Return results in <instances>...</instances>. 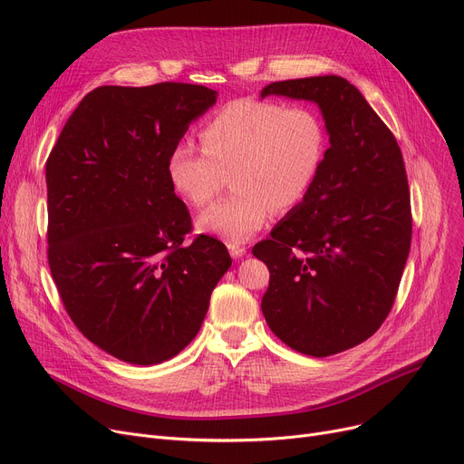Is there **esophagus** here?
Segmentation results:
<instances>
[{
  "label": "esophagus",
  "instance_id": "34e87169",
  "mask_svg": "<svg viewBox=\"0 0 464 464\" xmlns=\"http://www.w3.org/2000/svg\"><path fill=\"white\" fill-rule=\"evenodd\" d=\"M227 250H229L231 257H235V259H238V257L246 254V246L240 245V242H227Z\"/></svg>",
  "mask_w": 464,
  "mask_h": 464
}]
</instances>
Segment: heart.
<instances>
[{"label": "heart", "mask_w": 464, "mask_h": 464, "mask_svg": "<svg viewBox=\"0 0 464 464\" xmlns=\"http://www.w3.org/2000/svg\"><path fill=\"white\" fill-rule=\"evenodd\" d=\"M203 146L175 142L167 156L170 188L201 208L226 188L235 193L198 218V229L229 242L257 233L275 212L304 201L318 179L327 130L310 107L240 97L219 107L203 126Z\"/></svg>", "instance_id": "1"}]
</instances>
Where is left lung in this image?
Returning <instances> with one entry per match:
<instances>
[{"label":"left lung","mask_w":464,"mask_h":464,"mask_svg":"<svg viewBox=\"0 0 464 464\" xmlns=\"http://www.w3.org/2000/svg\"><path fill=\"white\" fill-rule=\"evenodd\" d=\"M320 105L331 146L301 205L252 254L269 266L261 310L284 344L312 357L371 338L393 308L411 242L410 188L399 142L346 79L265 86Z\"/></svg>","instance_id":"obj_1"}]
</instances>
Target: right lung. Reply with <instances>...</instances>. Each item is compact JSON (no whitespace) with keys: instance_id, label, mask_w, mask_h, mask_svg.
Instances as JSON below:
<instances>
[{"instance_id":"1","label":"right lung","mask_w":464,"mask_h":464,"mask_svg":"<svg viewBox=\"0 0 464 464\" xmlns=\"http://www.w3.org/2000/svg\"><path fill=\"white\" fill-rule=\"evenodd\" d=\"M203 84L100 86L46 160L48 266L71 322L103 352L156 364L199 333L231 266L224 242L189 238L167 156L216 103Z\"/></svg>"}]
</instances>
